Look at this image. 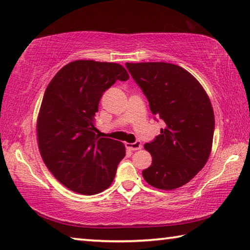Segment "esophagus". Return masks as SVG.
<instances>
[{"label": "esophagus", "instance_id": "obj_1", "mask_svg": "<svg viewBox=\"0 0 250 250\" xmlns=\"http://www.w3.org/2000/svg\"><path fill=\"white\" fill-rule=\"evenodd\" d=\"M126 147H128L130 151H138V149L142 148V143L140 141H137L134 143H126Z\"/></svg>", "mask_w": 250, "mask_h": 250}]
</instances>
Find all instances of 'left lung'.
Instances as JSON below:
<instances>
[{
    "label": "left lung",
    "instance_id": "8db88e82",
    "mask_svg": "<svg viewBox=\"0 0 250 250\" xmlns=\"http://www.w3.org/2000/svg\"><path fill=\"white\" fill-rule=\"evenodd\" d=\"M146 96L149 109L165 128L144 147L152 165L146 183L172 190L189 183L208 162L214 134V112L206 90L183 67L165 62L125 63Z\"/></svg>",
    "mask_w": 250,
    "mask_h": 250
}]
</instances>
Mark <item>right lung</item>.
Here are the masks:
<instances>
[{
	"label": "right lung",
	"instance_id": "obj_1",
	"mask_svg": "<svg viewBox=\"0 0 250 250\" xmlns=\"http://www.w3.org/2000/svg\"><path fill=\"white\" fill-rule=\"evenodd\" d=\"M128 79L118 63L78 60L63 66L44 92L37 120L39 151L48 169L72 191L92 196L115 178L125 147L99 138L94 121L103 94L117 80Z\"/></svg>",
	"mask_w": 250,
	"mask_h": 250
}]
</instances>
